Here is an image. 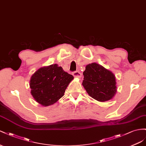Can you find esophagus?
<instances>
[{
    "instance_id": "obj_1",
    "label": "esophagus",
    "mask_w": 146,
    "mask_h": 146,
    "mask_svg": "<svg viewBox=\"0 0 146 146\" xmlns=\"http://www.w3.org/2000/svg\"><path fill=\"white\" fill-rule=\"evenodd\" d=\"M73 75L74 76V77L75 78H81L82 76V74L80 72H74L73 73Z\"/></svg>"
}]
</instances>
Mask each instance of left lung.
<instances>
[{
	"instance_id": "left-lung-1",
	"label": "left lung",
	"mask_w": 146,
	"mask_h": 146,
	"mask_svg": "<svg viewBox=\"0 0 146 146\" xmlns=\"http://www.w3.org/2000/svg\"><path fill=\"white\" fill-rule=\"evenodd\" d=\"M82 85L89 96L98 102L110 100L117 92L114 73L97 63L87 65Z\"/></svg>"
}]
</instances>
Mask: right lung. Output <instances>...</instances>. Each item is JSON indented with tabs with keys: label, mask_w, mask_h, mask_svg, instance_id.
Segmentation results:
<instances>
[{
	"label": "right lung",
	"mask_w": 146,
	"mask_h": 146,
	"mask_svg": "<svg viewBox=\"0 0 146 146\" xmlns=\"http://www.w3.org/2000/svg\"><path fill=\"white\" fill-rule=\"evenodd\" d=\"M74 77L57 64L43 66L32 74L31 93L35 100L43 106L52 105L64 96Z\"/></svg>",
	"instance_id": "right-lung-1"
}]
</instances>
